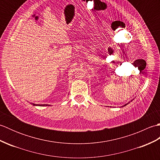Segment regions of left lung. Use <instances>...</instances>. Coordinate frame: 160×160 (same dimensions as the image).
<instances>
[{
	"mask_svg": "<svg viewBox=\"0 0 160 160\" xmlns=\"http://www.w3.org/2000/svg\"><path fill=\"white\" fill-rule=\"evenodd\" d=\"M127 104H125V105H124V106H123V107H124V106H126V105H127Z\"/></svg>",
	"mask_w": 160,
	"mask_h": 160,
	"instance_id": "1",
	"label": "left lung"
}]
</instances>
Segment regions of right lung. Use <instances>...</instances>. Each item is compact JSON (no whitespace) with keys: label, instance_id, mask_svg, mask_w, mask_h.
<instances>
[{"label":"right lung","instance_id":"right-lung-1","mask_svg":"<svg viewBox=\"0 0 160 160\" xmlns=\"http://www.w3.org/2000/svg\"><path fill=\"white\" fill-rule=\"evenodd\" d=\"M32 104H33V106H41V107H45V106H49V104H33V103H32Z\"/></svg>","mask_w":160,"mask_h":160}]
</instances>
